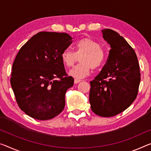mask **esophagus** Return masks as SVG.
<instances>
[{"mask_svg":"<svg viewBox=\"0 0 151 151\" xmlns=\"http://www.w3.org/2000/svg\"><path fill=\"white\" fill-rule=\"evenodd\" d=\"M81 81H82V80H80V79H75V80H74V83H78L79 82H80Z\"/></svg>","mask_w":151,"mask_h":151,"instance_id":"obj_1","label":"esophagus"}]
</instances>
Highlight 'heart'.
Returning a JSON list of instances; mask_svg holds the SVG:
<instances>
[{
	"label": "heart",
	"mask_w": 151,
	"mask_h": 151,
	"mask_svg": "<svg viewBox=\"0 0 151 151\" xmlns=\"http://www.w3.org/2000/svg\"><path fill=\"white\" fill-rule=\"evenodd\" d=\"M61 57L67 68L72 67L79 57L80 63L71 69L69 74L73 78H82L88 75L91 69L96 70L103 66L106 52L98 42L86 38L76 42L74 52L65 49L62 52Z\"/></svg>",
	"instance_id": "heart-1"
}]
</instances>
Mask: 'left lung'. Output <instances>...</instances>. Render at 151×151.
Masks as SVG:
<instances>
[{"label": "left lung", "instance_id": "1", "mask_svg": "<svg viewBox=\"0 0 151 151\" xmlns=\"http://www.w3.org/2000/svg\"><path fill=\"white\" fill-rule=\"evenodd\" d=\"M111 46L107 61L90 82V103L95 114L113 117L128 108L137 96L140 82L138 58L134 50L117 32L102 30Z\"/></svg>", "mask_w": 151, "mask_h": 151}]
</instances>
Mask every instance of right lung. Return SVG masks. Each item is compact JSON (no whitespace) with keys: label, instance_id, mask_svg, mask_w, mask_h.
<instances>
[{"label":"right lung","instance_id":"add662e5","mask_svg":"<svg viewBox=\"0 0 151 151\" xmlns=\"http://www.w3.org/2000/svg\"><path fill=\"white\" fill-rule=\"evenodd\" d=\"M71 40L67 33L40 32L18 52L11 84L18 106L29 117L48 120L63 110L65 92L74 80L67 74L61 55Z\"/></svg>","mask_w":151,"mask_h":151}]
</instances>
